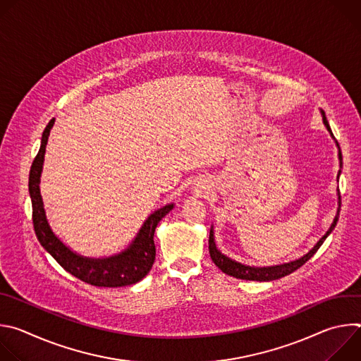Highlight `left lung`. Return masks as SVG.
<instances>
[{
  "instance_id": "left-lung-1",
  "label": "left lung",
  "mask_w": 361,
  "mask_h": 361,
  "mask_svg": "<svg viewBox=\"0 0 361 361\" xmlns=\"http://www.w3.org/2000/svg\"><path fill=\"white\" fill-rule=\"evenodd\" d=\"M323 114V121L327 127V130L331 133V128H330V124L326 118V114L324 111H322ZM333 135V133H331ZM338 145V144H337ZM338 159H340V167H343V157H341V151H338ZM341 171V170H340ZM340 171H338V176H340ZM340 207H341V197H340V190H338V210H337V216L331 224V227L329 228V231L320 238V241L314 245L313 250L308 251L305 255H302L301 259L295 260V262H291V263H287V264H281V266H274V267H248V266H243L240 263H235L233 260H230L228 257H226L224 254H221L217 247H216V243H214V234H213V230H210V238H209V250H210V257L212 260L214 262V264L226 274L231 276V277H235V279H241V280H252V281H271V280H277V279H281L284 276H288L290 273L295 271L297 269H300L302 264H305L308 260L312 259V257L316 254V251L320 248V245L324 243V240L327 238V235L334 230L337 221H338V216H340Z\"/></svg>"
}]
</instances>
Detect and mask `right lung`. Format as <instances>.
I'll return each instance as SVG.
<instances>
[{
	"mask_svg": "<svg viewBox=\"0 0 361 361\" xmlns=\"http://www.w3.org/2000/svg\"><path fill=\"white\" fill-rule=\"evenodd\" d=\"M53 126L54 118L47 124L42 133L41 147L32 161L28 178V190L32 204V224L39 244L54 257L56 262L66 271L84 283L97 287H123L135 284L147 276L154 264V260H156L154 231H156L160 220L173 210V204H169L166 207L154 212L144 223L133 244L124 252L102 260L85 259V257L77 255L51 231L45 219L42 198L39 194V176L44 163L45 145L48 141L49 130Z\"/></svg>",
	"mask_w": 361,
	"mask_h": 361,
	"instance_id": "1",
	"label": "right lung"
}]
</instances>
